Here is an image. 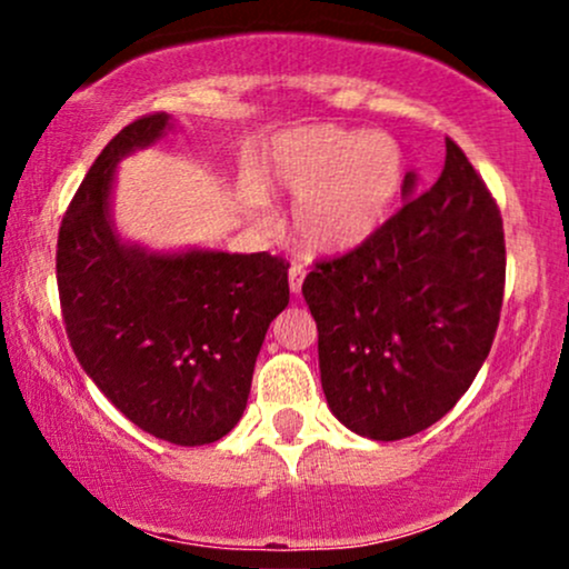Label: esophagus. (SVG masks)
Returning a JSON list of instances; mask_svg holds the SVG:
<instances>
[{"instance_id":"1","label":"esophagus","mask_w":569,"mask_h":569,"mask_svg":"<svg viewBox=\"0 0 569 569\" xmlns=\"http://www.w3.org/2000/svg\"><path fill=\"white\" fill-rule=\"evenodd\" d=\"M302 283H305V270L299 264H291L289 267V289H291V293L302 291Z\"/></svg>"}]
</instances>
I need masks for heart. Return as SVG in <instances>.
I'll use <instances>...</instances> for the list:
<instances>
[{"label":"heart","instance_id":"1","mask_svg":"<svg viewBox=\"0 0 569 569\" xmlns=\"http://www.w3.org/2000/svg\"><path fill=\"white\" fill-rule=\"evenodd\" d=\"M401 143L388 133L337 126L289 130L267 143L259 184L297 194L293 232L307 251L342 253L382 230L403 189ZM248 206L264 208L257 187L243 189Z\"/></svg>","mask_w":569,"mask_h":569}]
</instances>
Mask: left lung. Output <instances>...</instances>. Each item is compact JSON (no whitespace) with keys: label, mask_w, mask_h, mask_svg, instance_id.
Instances as JSON below:
<instances>
[{"label":"left lung","mask_w":569,"mask_h":569,"mask_svg":"<svg viewBox=\"0 0 569 569\" xmlns=\"http://www.w3.org/2000/svg\"><path fill=\"white\" fill-rule=\"evenodd\" d=\"M403 198L380 232L302 283L329 409L375 441L420 433L460 401L506 286L498 202L452 139L436 184L420 192L407 173Z\"/></svg>","instance_id":"obj_1"}]
</instances>
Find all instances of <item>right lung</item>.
<instances>
[{"mask_svg":"<svg viewBox=\"0 0 569 569\" xmlns=\"http://www.w3.org/2000/svg\"><path fill=\"white\" fill-rule=\"evenodd\" d=\"M166 112L103 147L58 232L56 278L80 367L133 426L179 447L238 426L272 318L289 305V264L270 253H154L112 224L117 162L160 141Z\"/></svg>","mask_w":569,"mask_h":569,"instance_id":"obj_1","label":"right lung"}]
</instances>
